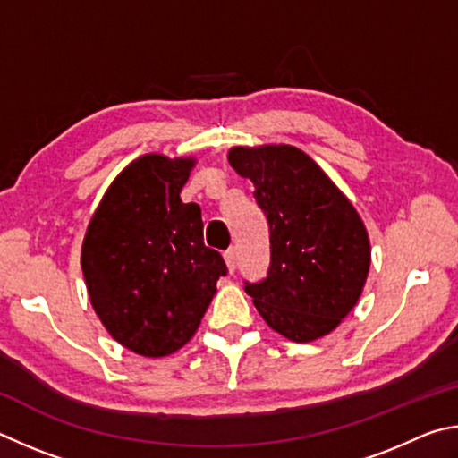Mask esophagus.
Returning <instances> with one entry per match:
<instances>
[{"label": "esophagus", "mask_w": 458, "mask_h": 458, "mask_svg": "<svg viewBox=\"0 0 458 458\" xmlns=\"http://www.w3.org/2000/svg\"><path fill=\"white\" fill-rule=\"evenodd\" d=\"M225 261H227V267L231 274L237 269V250L235 247H229L227 251H225Z\"/></svg>", "instance_id": "34e87169"}]
</instances>
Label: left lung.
<instances>
[{
  "label": "left lung",
  "instance_id": "8db88e82",
  "mask_svg": "<svg viewBox=\"0 0 458 458\" xmlns=\"http://www.w3.org/2000/svg\"><path fill=\"white\" fill-rule=\"evenodd\" d=\"M229 163L251 179L269 225L267 276L245 282V292L285 338L311 342L330 334L356 306L370 267L356 208L295 147H235Z\"/></svg>",
  "mask_w": 458,
  "mask_h": 458
}]
</instances>
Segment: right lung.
<instances>
[{
    "label": "right lung",
    "instance_id": "1",
    "mask_svg": "<svg viewBox=\"0 0 458 458\" xmlns=\"http://www.w3.org/2000/svg\"><path fill=\"white\" fill-rule=\"evenodd\" d=\"M192 158L144 155L128 165L88 225L82 271L94 311L124 348L147 358L182 348L203 319L219 251L203 242L197 203H182Z\"/></svg>",
    "mask_w": 458,
    "mask_h": 458
}]
</instances>
